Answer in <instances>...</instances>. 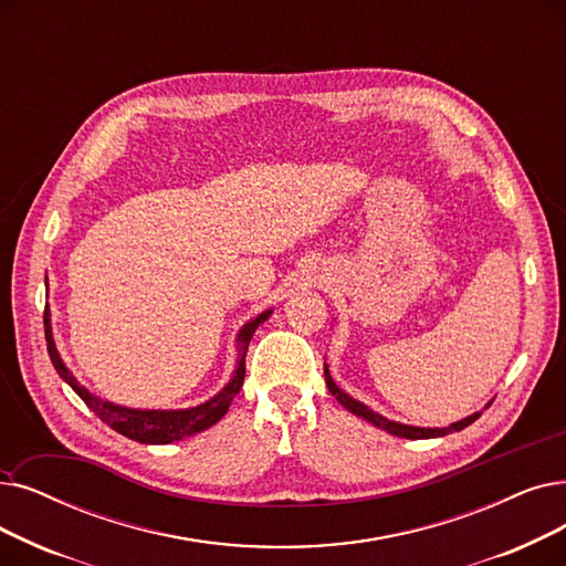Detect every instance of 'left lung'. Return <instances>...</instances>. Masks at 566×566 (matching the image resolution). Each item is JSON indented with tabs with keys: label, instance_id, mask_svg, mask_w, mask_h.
Returning a JSON list of instances; mask_svg holds the SVG:
<instances>
[{
	"label": "left lung",
	"instance_id": "obj_1",
	"mask_svg": "<svg viewBox=\"0 0 566 566\" xmlns=\"http://www.w3.org/2000/svg\"><path fill=\"white\" fill-rule=\"evenodd\" d=\"M324 375H326V386H328V390L333 392L335 400H337L342 407H347L352 413L360 416V419L370 421L373 426H377V428H381V430H386V432H390V434H396V437H407V439L444 437V434H449V432H458V430H462V428H467V426H472V423L479 419V416H481V411H476V413L467 416V419H462V421H458V423H453V426H449V428H413V426H402V423L384 419V416L375 413L370 407H365L363 402L349 398L347 392H344L342 388H337L335 381L331 379V373H328V365H326V363H324Z\"/></svg>",
	"mask_w": 566,
	"mask_h": 566
}]
</instances>
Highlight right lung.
Segmentation results:
<instances>
[{"mask_svg": "<svg viewBox=\"0 0 566 566\" xmlns=\"http://www.w3.org/2000/svg\"><path fill=\"white\" fill-rule=\"evenodd\" d=\"M270 316V310L259 314L254 322H250L244 326L238 335V344H240V358H238V367L233 373V379L227 384V388L214 396L212 400H208L206 405L199 407H191V409H180V411H145V409H127V407H117L113 402L99 400L96 396L81 386L73 377L66 365L62 363L57 349H55V342H53V331H51V310H43V328H45V344H48V354H51V360L55 365L57 375L78 392L81 400L99 416V419L111 426L115 432L125 434L134 441H140V444H170V441L182 439L187 434L193 432H201L210 426H214L222 416L227 413L231 400L238 396L242 381H244V356H248V347H250V339L254 335V331L259 328V324H263L265 318Z\"/></svg>", "mask_w": 566, "mask_h": 566, "instance_id": "obj_1", "label": "right lung"}]
</instances>
